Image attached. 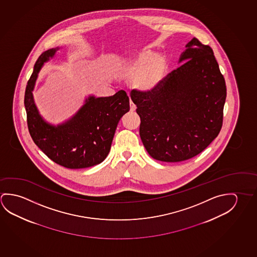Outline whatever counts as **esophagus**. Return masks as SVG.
I'll return each instance as SVG.
<instances>
[{"label":"esophagus","mask_w":257,"mask_h":257,"mask_svg":"<svg viewBox=\"0 0 257 257\" xmlns=\"http://www.w3.org/2000/svg\"><path fill=\"white\" fill-rule=\"evenodd\" d=\"M130 106H131V111H135L136 109H137V106L135 105L134 103L132 101H130Z\"/></svg>","instance_id":"34e87169"}]
</instances>
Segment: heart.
<instances>
[{"mask_svg": "<svg viewBox=\"0 0 257 257\" xmlns=\"http://www.w3.org/2000/svg\"><path fill=\"white\" fill-rule=\"evenodd\" d=\"M126 70L131 74L139 73L132 84L139 91L148 93L157 89L163 83L167 75V61L164 58H158L157 53L147 52L131 61Z\"/></svg>", "mask_w": 257, "mask_h": 257, "instance_id": "b5f03b06", "label": "heart"}]
</instances>
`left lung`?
<instances>
[{"instance_id":"left-lung-1","label":"left lung","mask_w":257,"mask_h":257,"mask_svg":"<svg viewBox=\"0 0 257 257\" xmlns=\"http://www.w3.org/2000/svg\"><path fill=\"white\" fill-rule=\"evenodd\" d=\"M179 68L153 92L133 90L139 134L154 159L178 163L193 158L217 138L223 119L226 84L209 45L193 38Z\"/></svg>"}]
</instances>
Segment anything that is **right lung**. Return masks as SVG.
<instances>
[{"instance_id": "right-lung-1", "label": "right lung", "mask_w": 257, "mask_h": 257, "mask_svg": "<svg viewBox=\"0 0 257 257\" xmlns=\"http://www.w3.org/2000/svg\"><path fill=\"white\" fill-rule=\"evenodd\" d=\"M59 49L42 53L26 87L29 133L37 147L59 165L69 169L92 167L109 154L118 121L130 110V98L123 90L109 97L92 95L69 120L57 126L46 122L39 114L32 92L42 67Z\"/></svg>"}]
</instances>
